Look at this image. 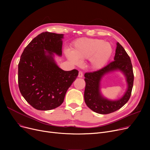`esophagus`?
Segmentation results:
<instances>
[{
	"instance_id": "1",
	"label": "esophagus",
	"mask_w": 150,
	"mask_h": 150,
	"mask_svg": "<svg viewBox=\"0 0 150 150\" xmlns=\"http://www.w3.org/2000/svg\"><path fill=\"white\" fill-rule=\"evenodd\" d=\"M83 76V74L81 72V71H79V73H78V77L79 78H82Z\"/></svg>"
}]
</instances>
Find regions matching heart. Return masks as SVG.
<instances>
[{"label": "heart", "instance_id": "1", "mask_svg": "<svg viewBox=\"0 0 150 150\" xmlns=\"http://www.w3.org/2000/svg\"><path fill=\"white\" fill-rule=\"evenodd\" d=\"M72 51L67 50L65 54L74 64H79L80 59H89L91 68L100 69L111 57L112 47L102 39L84 38L78 39L73 44Z\"/></svg>", "mask_w": 150, "mask_h": 150}]
</instances>
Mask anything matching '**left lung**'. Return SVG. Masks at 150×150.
<instances>
[{
	"mask_svg": "<svg viewBox=\"0 0 150 150\" xmlns=\"http://www.w3.org/2000/svg\"><path fill=\"white\" fill-rule=\"evenodd\" d=\"M114 60L103 68L84 74L85 103L93 111L98 114H108L117 111L127 103L131 95L134 82L132 63L129 55L119 42L117 43ZM117 69L122 71L127 78L128 89L120 99L115 101L109 100L100 95V81L102 76L105 74Z\"/></svg>",
	"mask_w": 150,
	"mask_h": 150,
	"instance_id": "obj_1",
	"label": "left lung"
}]
</instances>
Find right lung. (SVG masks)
I'll use <instances>...</instances> for the list:
<instances>
[{
	"label": "right lung",
	"instance_id": "1",
	"mask_svg": "<svg viewBox=\"0 0 150 150\" xmlns=\"http://www.w3.org/2000/svg\"><path fill=\"white\" fill-rule=\"evenodd\" d=\"M62 34L42 32L23 50L18 64L22 96L36 109L48 111L59 106L78 71H64L55 63L53 53L62 54Z\"/></svg>",
	"mask_w": 150,
	"mask_h": 150
}]
</instances>
